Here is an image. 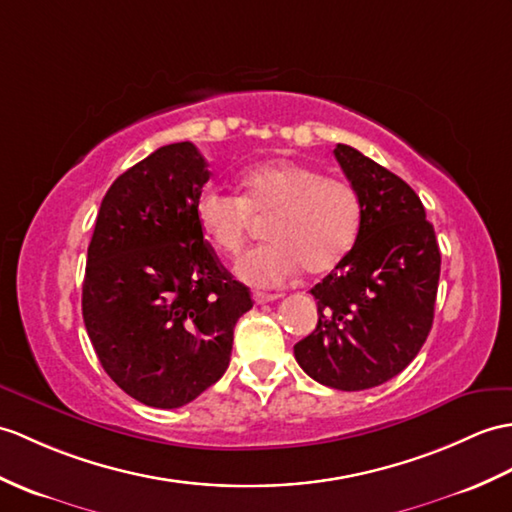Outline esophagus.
Here are the masks:
<instances>
[{
	"instance_id": "34e87169",
	"label": "esophagus",
	"mask_w": 512,
	"mask_h": 512,
	"mask_svg": "<svg viewBox=\"0 0 512 512\" xmlns=\"http://www.w3.org/2000/svg\"><path fill=\"white\" fill-rule=\"evenodd\" d=\"M279 294H270V292H261V290H255L253 292V301L257 305H264V303H270V301H277Z\"/></svg>"
}]
</instances>
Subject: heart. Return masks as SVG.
<instances>
[{"label": "heart", "mask_w": 512, "mask_h": 512, "mask_svg": "<svg viewBox=\"0 0 512 512\" xmlns=\"http://www.w3.org/2000/svg\"><path fill=\"white\" fill-rule=\"evenodd\" d=\"M194 213L202 237L227 257L242 253L253 220H266L268 242L237 264V275L255 285H279L301 268L327 275L351 253L362 224L351 183L285 159L244 172L240 196L200 194Z\"/></svg>", "instance_id": "obj_1"}]
</instances>
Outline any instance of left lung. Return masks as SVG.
<instances>
[{
    "label": "left lung",
    "instance_id": "left-lung-1",
    "mask_svg": "<svg viewBox=\"0 0 512 512\" xmlns=\"http://www.w3.org/2000/svg\"><path fill=\"white\" fill-rule=\"evenodd\" d=\"M336 159L362 202L351 253L310 290L318 325L294 358L318 384L366 390L388 382L421 351L441 277L436 233L414 189L360 150Z\"/></svg>",
    "mask_w": 512,
    "mask_h": 512
}]
</instances>
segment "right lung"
I'll list each match as a JSON object with an SVG mask.
<instances>
[{"label":"right lung","instance_id":"1","mask_svg":"<svg viewBox=\"0 0 512 512\" xmlns=\"http://www.w3.org/2000/svg\"><path fill=\"white\" fill-rule=\"evenodd\" d=\"M207 161L189 141L154 150L115 178L95 220L82 318L126 395L181 408L224 375L237 318L253 307L196 224Z\"/></svg>","mask_w":512,"mask_h":512}]
</instances>
